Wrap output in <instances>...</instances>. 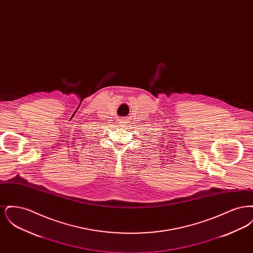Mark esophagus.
<instances>
[{
    "instance_id": "esophagus-1",
    "label": "esophagus",
    "mask_w": 253,
    "mask_h": 253,
    "mask_svg": "<svg viewBox=\"0 0 253 253\" xmlns=\"http://www.w3.org/2000/svg\"><path fill=\"white\" fill-rule=\"evenodd\" d=\"M118 122H119V126H121V127H125L127 125L126 120H124V119H120Z\"/></svg>"
}]
</instances>
